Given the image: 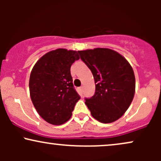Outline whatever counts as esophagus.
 Here are the masks:
<instances>
[{
    "label": "esophagus",
    "instance_id": "esophagus-1",
    "mask_svg": "<svg viewBox=\"0 0 161 161\" xmlns=\"http://www.w3.org/2000/svg\"><path fill=\"white\" fill-rule=\"evenodd\" d=\"M79 91H80V92H82V87H80V88H79Z\"/></svg>",
    "mask_w": 161,
    "mask_h": 161
}]
</instances>
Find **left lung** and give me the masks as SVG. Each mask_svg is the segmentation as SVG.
Listing matches in <instances>:
<instances>
[{
	"instance_id": "8db88e82",
	"label": "left lung",
	"mask_w": 161,
	"mask_h": 161,
	"mask_svg": "<svg viewBox=\"0 0 161 161\" xmlns=\"http://www.w3.org/2000/svg\"><path fill=\"white\" fill-rule=\"evenodd\" d=\"M78 53L95 79V95L86 98L92 116L103 123L116 121L124 114L133 99L136 79L132 66L111 49L95 48Z\"/></svg>"
}]
</instances>
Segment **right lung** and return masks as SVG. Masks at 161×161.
<instances>
[{
  "label": "right lung",
  "instance_id": "right-lung-1",
  "mask_svg": "<svg viewBox=\"0 0 161 161\" xmlns=\"http://www.w3.org/2000/svg\"><path fill=\"white\" fill-rule=\"evenodd\" d=\"M79 59L76 51L59 48L41 57L31 72L29 92L33 105L51 124L69 120L80 99L70 73L72 64Z\"/></svg>",
  "mask_w": 161,
  "mask_h": 161
}]
</instances>
